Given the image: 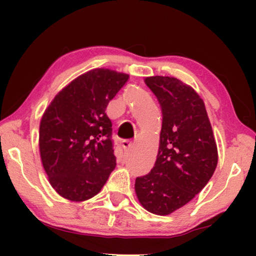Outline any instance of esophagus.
Instances as JSON below:
<instances>
[{
  "mask_svg": "<svg viewBox=\"0 0 256 256\" xmlns=\"http://www.w3.org/2000/svg\"><path fill=\"white\" fill-rule=\"evenodd\" d=\"M118 129L124 135L126 138H132V134L135 132V126L132 121L122 120L118 122Z\"/></svg>",
  "mask_w": 256,
  "mask_h": 256,
  "instance_id": "obj_1",
  "label": "esophagus"
}]
</instances>
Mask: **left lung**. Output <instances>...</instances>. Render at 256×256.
<instances>
[{"mask_svg":"<svg viewBox=\"0 0 256 256\" xmlns=\"http://www.w3.org/2000/svg\"><path fill=\"white\" fill-rule=\"evenodd\" d=\"M128 78L110 70H93L65 87L45 110L40 158L62 197L74 202L94 197L116 166L106 108Z\"/></svg>","mask_w":256,"mask_h":256,"instance_id":"obj_1","label":"left lung"}]
</instances>
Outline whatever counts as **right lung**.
Returning a JSON list of instances; mask_svg holds the SVG:
<instances>
[{
    "instance_id": "1",
    "label": "right lung",
    "mask_w": 256,
    "mask_h": 256,
    "mask_svg": "<svg viewBox=\"0 0 256 256\" xmlns=\"http://www.w3.org/2000/svg\"><path fill=\"white\" fill-rule=\"evenodd\" d=\"M146 86L162 108V132L155 166L136 178L135 191L146 210L166 216L208 183L218 152L204 104L191 87L172 76H152Z\"/></svg>"
}]
</instances>
